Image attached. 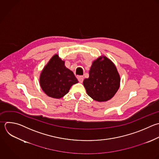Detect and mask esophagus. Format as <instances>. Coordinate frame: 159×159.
Wrapping results in <instances>:
<instances>
[{"label": "esophagus", "instance_id": "34e87169", "mask_svg": "<svg viewBox=\"0 0 159 159\" xmlns=\"http://www.w3.org/2000/svg\"><path fill=\"white\" fill-rule=\"evenodd\" d=\"M78 80L80 83H82L84 80V77L83 76H80L78 77Z\"/></svg>", "mask_w": 159, "mask_h": 159}]
</instances>
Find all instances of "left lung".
<instances>
[{
	"mask_svg": "<svg viewBox=\"0 0 159 159\" xmlns=\"http://www.w3.org/2000/svg\"><path fill=\"white\" fill-rule=\"evenodd\" d=\"M89 74V78L83 81L88 96L99 102L108 101L114 96L119 88L120 76L110 60L103 57L94 61Z\"/></svg>",
	"mask_w": 159,
	"mask_h": 159,
	"instance_id": "obj_1",
	"label": "left lung"
}]
</instances>
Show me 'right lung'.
Listing matches in <instances>:
<instances>
[{"instance_id": "add662e5", "label": "right lung", "mask_w": 159, "mask_h": 159, "mask_svg": "<svg viewBox=\"0 0 159 159\" xmlns=\"http://www.w3.org/2000/svg\"><path fill=\"white\" fill-rule=\"evenodd\" d=\"M78 82L74 73L66 68L65 61L54 55L41 73L40 83L50 97L59 99L66 94L71 86Z\"/></svg>"}]
</instances>
